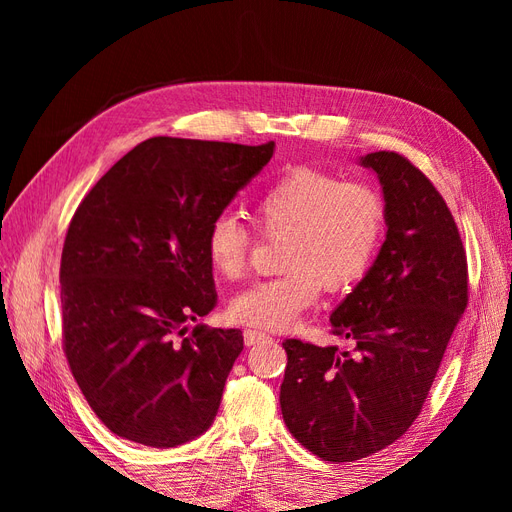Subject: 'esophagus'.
Wrapping results in <instances>:
<instances>
[{
	"mask_svg": "<svg viewBox=\"0 0 512 512\" xmlns=\"http://www.w3.org/2000/svg\"><path fill=\"white\" fill-rule=\"evenodd\" d=\"M269 335L265 331H258V329H245L243 331V339H245V346H254L258 342H262V339H267Z\"/></svg>",
	"mask_w": 512,
	"mask_h": 512,
	"instance_id": "obj_1",
	"label": "esophagus"
}]
</instances>
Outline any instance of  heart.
Wrapping results in <instances>:
<instances>
[{
	"label": "heart",
	"mask_w": 512,
	"mask_h": 512,
	"mask_svg": "<svg viewBox=\"0 0 512 512\" xmlns=\"http://www.w3.org/2000/svg\"><path fill=\"white\" fill-rule=\"evenodd\" d=\"M262 235L286 237L284 275L252 284L230 303V316L265 331H282L322 290H342L365 275L384 232L382 194L365 181H344L312 166H294L275 177L254 203ZM252 237L230 213L205 232V252L215 273L237 280L250 258Z\"/></svg>",
	"instance_id": "1"
}]
</instances>
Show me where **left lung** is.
<instances>
[{
  "mask_svg": "<svg viewBox=\"0 0 512 512\" xmlns=\"http://www.w3.org/2000/svg\"><path fill=\"white\" fill-rule=\"evenodd\" d=\"M380 179L386 239L363 280L331 314V331L354 350L282 344L288 365L280 406L307 451L342 463L399 440L421 414L461 314L468 260L444 198L408 158H361Z\"/></svg>",
  "mask_w": 512,
  "mask_h": 512,
  "instance_id": "8db88e82",
  "label": "left lung"
}]
</instances>
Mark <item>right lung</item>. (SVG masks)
Wrapping results in <instances>:
<instances>
[{"label": "right lung", "instance_id": "obj_1", "mask_svg": "<svg viewBox=\"0 0 512 512\" xmlns=\"http://www.w3.org/2000/svg\"><path fill=\"white\" fill-rule=\"evenodd\" d=\"M273 149L153 136L76 209L59 269L64 352L87 404L119 438L179 446L218 414L243 335L185 322L218 303L209 222Z\"/></svg>", "mask_w": 512, "mask_h": 512}]
</instances>
